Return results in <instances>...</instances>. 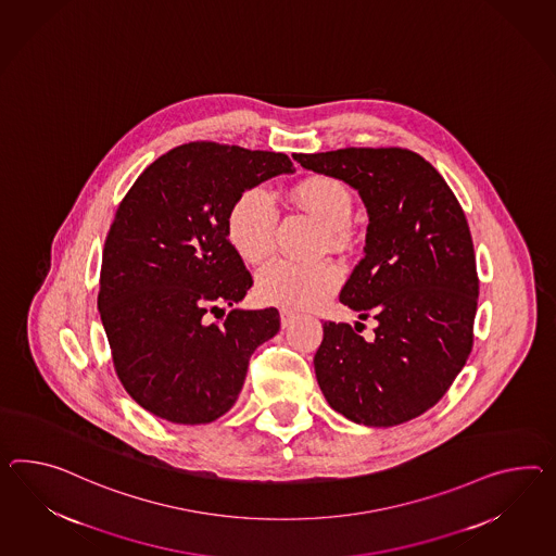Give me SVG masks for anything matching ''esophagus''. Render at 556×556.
<instances>
[{
    "label": "esophagus",
    "instance_id": "1",
    "mask_svg": "<svg viewBox=\"0 0 556 556\" xmlns=\"http://www.w3.org/2000/svg\"><path fill=\"white\" fill-rule=\"evenodd\" d=\"M294 318H296V313H292V311H288V308L280 311V323H282V327H290Z\"/></svg>",
    "mask_w": 556,
    "mask_h": 556
}]
</instances>
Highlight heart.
Listing matches in <instances>:
<instances>
[{
    "label": "heart",
    "instance_id": "1",
    "mask_svg": "<svg viewBox=\"0 0 556 556\" xmlns=\"http://www.w3.org/2000/svg\"><path fill=\"white\" fill-rule=\"evenodd\" d=\"M300 205L327 226L334 245L349 242V224L355 212V198L337 177L316 175L294 189ZM278 205L266 187L245 189L229 207L226 233L233 252L248 264H257L274 250ZM342 282V271L332 262L302 264L288 257L268 262L256 276L262 302L282 308H313L330 299Z\"/></svg>",
    "mask_w": 556,
    "mask_h": 556
}]
</instances>
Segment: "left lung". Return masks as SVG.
Here are the masks:
<instances>
[{
    "label": "left lung",
    "instance_id": "8db88e82",
    "mask_svg": "<svg viewBox=\"0 0 556 556\" xmlns=\"http://www.w3.org/2000/svg\"><path fill=\"white\" fill-rule=\"evenodd\" d=\"M292 157L356 189L369 214L365 257L339 299L377 320L375 337L325 323L316 381L328 405L355 424H405L445 395L470 356L480 282L464 210L433 165L407 149Z\"/></svg>",
    "mask_w": 556,
    "mask_h": 556
}]
</instances>
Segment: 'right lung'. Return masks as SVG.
Returning a JSON list of instances; mask_svg holds the SVG:
<instances>
[{"label": "right lung", "instance_id": "obj_1", "mask_svg": "<svg viewBox=\"0 0 556 556\" xmlns=\"http://www.w3.org/2000/svg\"><path fill=\"white\" fill-rule=\"evenodd\" d=\"M280 173H294L282 153L195 141L151 163L116 210L100 320L121 383L161 419L198 426L228 413L250 356L280 330L276 308H233L254 280L226 233L238 195ZM224 303L227 320L207 324Z\"/></svg>", "mask_w": 556, "mask_h": 556}]
</instances>
